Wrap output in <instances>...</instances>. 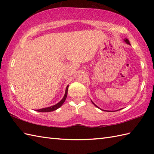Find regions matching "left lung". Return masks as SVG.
<instances>
[{"label":"left lung","instance_id":"8db88e82","mask_svg":"<svg viewBox=\"0 0 154 154\" xmlns=\"http://www.w3.org/2000/svg\"><path fill=\"white\" fill-rule=\"evenodd\" d=\"M124 42H125V43L126 44H129V45H130V42H129V40H128V39L127 38H125V39H124ZM91 102H92L93 103V104H94V106H97V108H99V109H100V108L99 107V106H97V105H96V104H94L93 102V101L92 100H91ZM101 110H103V109H100ZM119 110H120V109H119ZM104 111H106V110H104Z\"/></svg>","mask_w":154,"mask_h":154}]
</instances>
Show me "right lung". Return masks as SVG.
Here are the masks:
<instances>
[{
	"label": "right lung",
	"mask_w": 154,
	"mask_h": 154,
	"mask_svg": "<svg viewBox=\"0 0 154 154\" xmlns=\"http://www.w3.org/2000/svg\"><path fill=\"white\" fill-rule=\"evenodd\" d=\"M68 87H69V85H67V87H66V89H65V94H64V96L63 97V99H62L58 103H57L56 104H55V105H53V106H49V107H46V108H43V109L36 110V111H38V112H51V111H54V110H57V109H59V108H60L62 105V104H63L65 99H66L67 95Z\"/></svg>",
	"instance_id": "1"
}]
</instances>
